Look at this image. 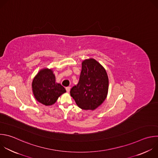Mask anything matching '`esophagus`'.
Instances as JSON below:
<instances>
[{
    "label": "esophagus",
    "instance_id": "1",
    "mask_svg": "<svg viewBox=\"0 0 158 158\" xmlns=\"http://www.w3.org/2000/svg\"><path fill=\"white\" fill-rule=\"evenodd\" d=\"M66 91H67V92H69V91H70V87H66Z\"/></svg>",
    "mask_w": 158,
    "mask_h": 158
}]
</instances>
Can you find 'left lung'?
<instances>
[{
  "label": "left lung",
  "instance_id": "left-lung-1",
  "mask_svg": "<svg viewBox=\"0 0 158 158\" xmlns=\"http://www.w3.org/2000/svg\"><path fill=\"white\" fill-rule=\"evenodd\" d=\"M108 89L106 71L94 59H89L82 62L79 81L71 88L70 94L79 107L93 110L106 100Z\"/></svg>",
  "mask_w": 158,
  "mask_h": 158
}]
</instances>
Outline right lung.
Wrapping results in <instances>:
<instances>
[{
  "mask_svg": "<svg viewBox=\"0 0 158 158\" xmlns=\"http://www.w3.org/2000/svg\"><path fill=\"white\" fill-rule=\"evenodd\" d=\"M55 81V76L51 69H44L38 73L32 82L33 92L38 102L44 106H51L66 92L63 86Z\"/></svg>",
  "mask_w": 158,
  "mask_h": 158,
  "instance_id": "add662e5",
  "label": "right lung"
}]
</instances>
